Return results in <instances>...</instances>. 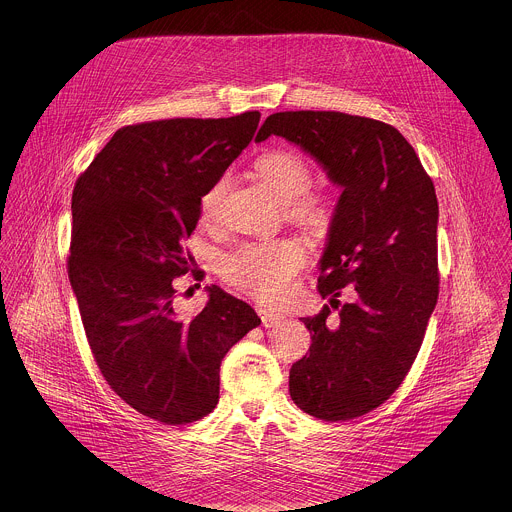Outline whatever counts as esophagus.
Wrapping results in <instances>:
<instances>
[{
  "label": "esophagus",
  "mask_w": 512,
  "mask_h": 512,
  "mask_svg": "<svg viewBox=\"0 0 512 512\" xmlns=\"http://www.w3.org/2000/svg\"><path fill=\"white\" fill-rule=\"evenodd\" d=\"M258 313H260V319H262V325L264 327H274V325H278L280 321H282V315H278V313H274V311H268V309H258Z\"/></svg>",
  "instance_id": "34e87169"
}]
</instances>
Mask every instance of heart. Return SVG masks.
I'll use <instances>...</instances> for the list:
<instances>
[{"mask_svg":"<svg viewBox=\"0 0 512 512\" xmlns=\"http://www.w3.org/2000/svg\"><path fill=\"white\" fill-rule=\"evenodd\" d=\"M256 173L282 203L290 205L297 219L315 222L325 217V207L315 197L305 195L311 189L313 173L299 153L288 149L264 153L256 161ZM226 191L228 177L222 175L201 199V213L205 219H217ZM303 260L305 254L295 242L280 240L244 244L224 256L220 268L230 284L264 303L276 305L292 292L293 278L303 266Z\"/></svg>","mask_w":512,"mask_h":512,"instance_id":"b5f03b06","label":"heart"}]
</instances>
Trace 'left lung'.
Masks as SVG:
<instances>
[{
	"label": "left lung",
	"instance_id": "8db88e82",
	"mask_svg": "<svg viewBox=\"0 0 512 512\" xmlns=\"http://www.w3.org/2000/svg\"><path fill=\"white\" fill-rule=\"evenodd\" d=\"M284 138L341 189L317 290L355 288L335 321L325 305L301 317L309 355L290 368V396L305 414L341 422L380 406L414 363L438 303V197L414 147L392 126L343 112H278L256 142Z\"/></svg>",
	"mask_w": 512,
	"mask_h": 512
}]
</instances>
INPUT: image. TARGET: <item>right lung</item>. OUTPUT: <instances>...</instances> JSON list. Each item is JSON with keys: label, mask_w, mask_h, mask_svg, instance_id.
Segmentation results:
<instances>
[{"label": "right lung", "mask_w": 512, "mask_h": 512, "mask_svg": "<svg viewBox=\"0 0 512 512\" xmlns=\"http://www.w3.org/2000/svg\"><path fill=\"white\" fill-rule=\"evenodd\" d=\"M258 122L260 112H244L120 128L74 185L69 278L88 345L110 388L169 426L215 410L224 355L260 325L217 286L191 319L173 307V278L193 268L183 240L201 199Z\"/></svg>", "instance_id": "right-lung-1"}]
</instances>
